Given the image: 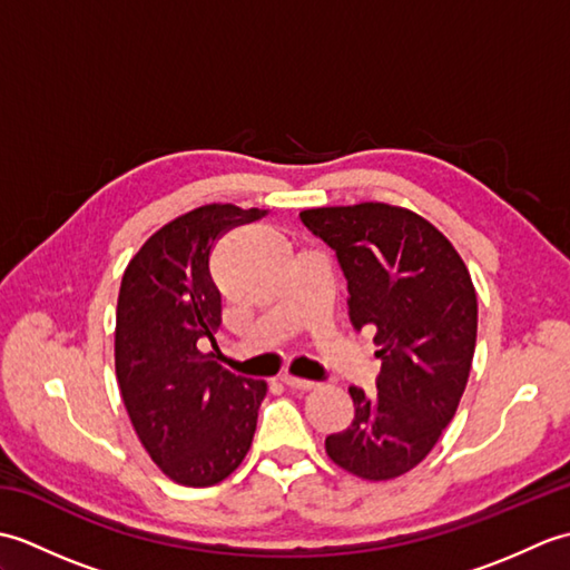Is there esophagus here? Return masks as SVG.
Here are the masks:
<instances>
[{
  "mask_svg": "<svg viewBox=\"0 0 570 570\" xmlns=\"http://www.w3.org/2000/svg\"><path fill=\"white\" fill-rule=\"evenodd\" d=\"M282 382L288 386V390H301V392L313 390V386H316V382L301 380V377H292V374H286V377H282Z\"/></svg>",
  "mask_w": 570,
  "mask_h": 570,
  "instance_id": "obj_1",
  "label": "esophagus"
}]
</instances>
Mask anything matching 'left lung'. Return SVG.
Masks as SVG:
<instances>
[{"label":"left lung","mask_w":570,"mask_h":570,"mask_svg":"<svg viewBox=\"0 0 570 570\" xmlns=\"http://www.w3.org/2000/svg\"><path fill=\"white\" fill-rule=\"evenodd\" d=\"M347 282L355 331L374 328L377 394L350 386L355 419L325 439L335 465L362 480L416 468L455 416L478 337V296L455 247L421 215L386 203L298 215Z\"/></svg>","instance_id":"8db88e82"}]
</instances>
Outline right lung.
<instances>
[{"mask_svg": "<svg viewBox=\"0 0 570 570\" xmlns=\"http://www.w3.org/2000/svg\"><path fill=\"white\" fill-rule=\"evenodd\" d=\"M266 210L203 205L154 233L129 262L117 301L115 367L127 414L164 475L186 488L223 482L245 460L264 380L223 370L200 345L223 323L210 249Z\"/></svg>", "mask_w": 570, "mask_h": 570, "instance_id": "right-lung-1", "label": "right lung"}]
</instances>
